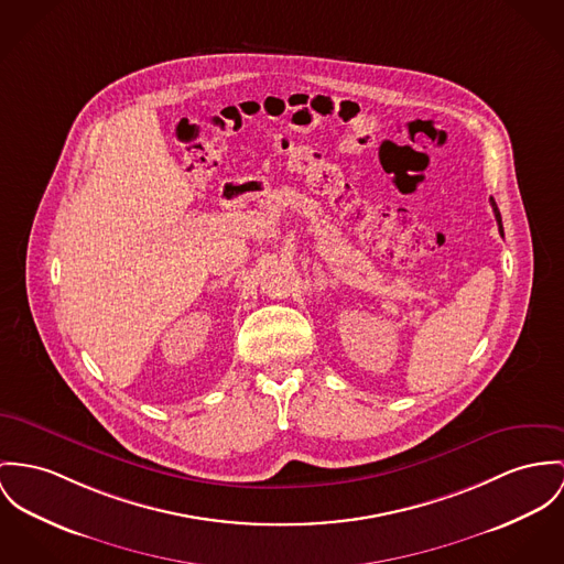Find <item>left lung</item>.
Wrapping results in <instances>:
<instances>
[{
	"instance_id": "1",
	"label": "left lung",
	"mask_w": 564,
	"mask_h": 564,
	"mask_svg": "<svg viewBox=\"0 0 564 564\" xmlns=\"http://www.w3.org/2000/svg\"><path fill=\"white\" fill-rule=\"evenodd\" d=\"M491 208H494V215H496L498 231H500V236H505V229H502V217H500V210H498V206H496V202H494V199H491Z\"/></svg>"
}]
</instances>
